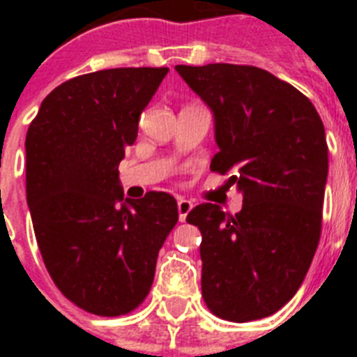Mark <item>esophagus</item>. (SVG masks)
Segmentation results:
<instances>
[{"instance_id": "esophagus-1", "label": "esophagus", "mask_w": 357, "mask_h": 357, "mask_svg": "<svg viewBox=\"0 0 357 357\" xmlns=\"http://www.w3.org/2000/svg\"><path fill=\"white\" fill-rule=\"evenodd\" d=\"M192 207H195V204H192V202L185 200V198H179L178 213H179V220H181V222H185V218H187V215H189Z\"/></svg>"}]
</instances>
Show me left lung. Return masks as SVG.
<instances>
[{"mask_svg":"<svg viewBox=\"0 0 357 357\" xmlns=\"http://www.w3.org/2000/svg\"><path fill=\"white\" fill-rule=\"evenodd\" d=\"M211 107L220 148L211 170L229 174L243 209L200 204L202 296L213 315L248 322L276 313L310 271L322 229L328 144L313 103L248 64L176 66Z\"/></svg>","mask_w":357,"mask_h":357,"instance_id":"left-lung-1","label":"left lung"}]
</instances>
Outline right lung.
Masks as SVG:
<instances>
[{
	"mask_svg": "<svg viewBox=\"0 0 357 357\" xmlns=\"http://www.w3.org/2000/svg\"><path fill=\"white\" fill-rule=\"evenodd\" d=\"M168 68H111L53 89L25 137V190L42 259L59 291L100 317L148 296L178 222L168 192L123 199L119 165ZM123 206H119V202Z\"/></svg>",
	"mask_w": 357,
	"mask_h": 357,
	"instance_id": "right-lung-1",
	"label": "right lung"
}]
</instances>
